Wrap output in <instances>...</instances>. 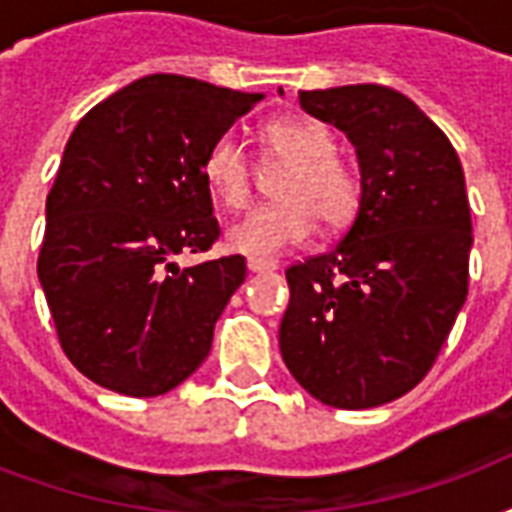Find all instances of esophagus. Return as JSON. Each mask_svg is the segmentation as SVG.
I'll return each instance as SVG.
<instances>
[{
	"label": "esophagus",
	"mask_w": 512,
	"mask_h": 512,
	"mask_svg": "<svg viewBox=\"0 0 512 512\" xmlns=\"http://www.w3.org/2000/svg\"><path fill=\"white\" fill-rule=\"evenodd\" d=\"M246 268H249V271H252V274H263V271H274V263H268V260H255V257H252V260H249V263H246Z\"/></svg>",
	"instance_id": "34e87169"
}]
</instances>
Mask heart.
<instances>
[{
    "label": "heart",
    "mask_w": 512,
    "mask_h": 512,
    "mask_svg": "<svg viewBox=\"0 0 512 512\" xmlns=\"http://www.w3.org/2000/svg\"><path fill=\"white\" fill-rule=\"evenodd\" d=\"M337 153L332 128L315 117H282L260 131V158L266 167H285L277 178L279 202L252 211L227 230V246L255 260L301 246L315 230H343L362 205V178ZM255 164L233 134L213 139L202 156V178L213 200L241 211L255 191Z\"/></svg>",
    "instance_id": "b5f03b06"
}]
</instances>
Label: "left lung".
Segmentation results:
<instances>
[{"label": "left lung", "mask_w": 512, "mask_h": 512, "mask_svg": "<svg viewBox=\"0 0 512 512\" xmlns=\"http://www.w3.org/2000/svg\"><path fill=\"white\" fill-rule=\"evenodd\" d=\"M299 104L356 147L362 205L332 252L285 271L279 351L326 406H384L428 376L469 293L472 213L461 158L392 87L301 90Z\"/></svg>", "instance_id": "left-lung-1"}]
</instances>
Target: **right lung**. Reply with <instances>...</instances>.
<instances>
[{
	"instance_id": "1",
	"label": "right lung",
	"mask_w": 512,
	"mask_h": 512,
	"mask_svg": "<svg viewBox=\"0 0 512 512\" xmlns=\"http://www.w3.org/2000/svg\"><path fill=\"white\" fill-rule=\"evenodd\" d=\"M260 98L153 73L93 106L68 139L38 277L62 351L98 386L156 397L205 362L246 260L180 268L175 257L219 241L202 156Z\"/></svg>"
}]
</instances>
